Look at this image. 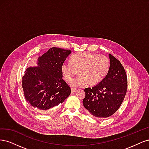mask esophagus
<instances>
[{
    "mask_svg": "<svg viewBox=\"0 0 149 149\" xmlns=\"http://www.w3.org/2000/svg\"><path fill=\"white\" fill-rule=\"evenodd\" d=\"M76 89H76V88H71V93H74L76 91Z\"/></svg>",
    "mask_w": 149,
    "mask_h": 149,
    "instance_id": "obj_1",
    "label": "esophagus"
}]
</instances>
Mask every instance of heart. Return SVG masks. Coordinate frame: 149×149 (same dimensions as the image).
I'll return each mask as SVG.
<instances>
[{"label":"heart","mask_w":149,"mask_h":149,"mask_svg":"<svg viewBox=\"0 0 149 149\" xmlns=\"http://www.w3.org/2000/svg\"><path fill=\"white\" fill-rule=\"evenodd\" d=\"M110 68L108 58L102 55L79 52L70 58V63L64 62L61 65V72L64 79L70 82L78 73L79 76L72 81V86H90L101 82L107 76Z\"/></svg>","instance_id":"1"}]
</instances>
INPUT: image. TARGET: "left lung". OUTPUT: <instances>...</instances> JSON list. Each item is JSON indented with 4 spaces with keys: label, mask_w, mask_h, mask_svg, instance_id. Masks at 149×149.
<instances>
[{
    "label": "left lung",
    "mask_w": 149,
    "mask_h": 149,
    "mask_svg": "<svg viewBox=\"0 0 149 149\" xmlns=\"http://www.w3.org/2000/svg\"><path fill=\"white\" fill-rule=\"evenodd\" d=\"M110 68L101 82L84 89L83 106L89 114L99 119L106 118L118 110L127 89V78L120 62L109 54Z\"/></svg>",
    "instance_id": "left-lung-1"
}]
</instances>
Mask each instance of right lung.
<instances>
[{"instance_id":"1","label":"right lung","mask_w":149,"mask_h":149,"mask_svg":"<svg viewBox=\"0 0 149 149\" xmlns=\"http://www.w3.org/2000/svg\"><path fill=\"white\" fill-rule=\"evenodd\" d=\"M71 53L53 47L39 56L38 66L29 67L22 77L26 101L35 109L46 114L70 96L71 89L63 79L61 65Z\"/></svg>"}]
</instances>
